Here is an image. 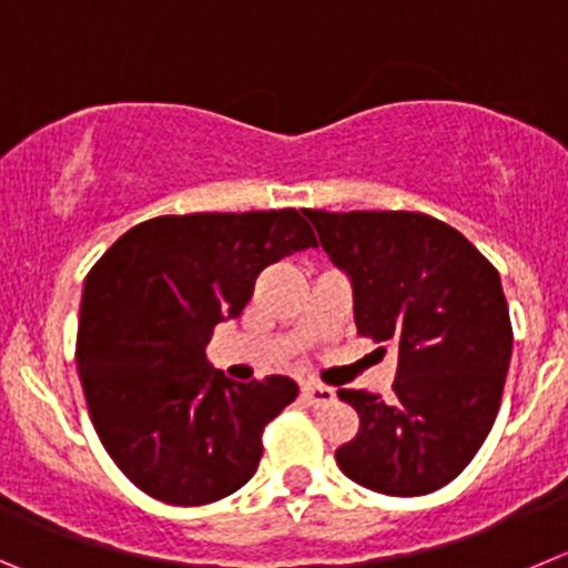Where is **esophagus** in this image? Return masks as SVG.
Here are the masks:
<instances>
[{"instance_id": "1", "label": "esophagus", "mask_w": 568, "mask_h": 568, "mask_svg": "<svg viewBox=\"0 0 568 568\" xmlns=\"http://www.w3.org/2000/svg\"><path fill=\"white\" fill-rule=\"evenodd\" d=\"M301 396H304V402L312 404V407H326V404L334 402L332 387L317 385V382H304V385H301Z\"/></svg>"}]
</instances>
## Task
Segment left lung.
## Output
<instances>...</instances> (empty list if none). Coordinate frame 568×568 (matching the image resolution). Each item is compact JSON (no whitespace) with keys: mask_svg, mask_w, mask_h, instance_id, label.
Returning <instances> with one entry per match:
<instances>
[{"mask_svg":"<svg viewBox=\"0 0 568 568\" xmlns=\"http://www.w3.org/2000/svg\"><path fill=\"white\" fill-rule=\"evenodd\" d=\"M323 251L354 284L359 337L398 348L393 396L337 390L359 432L337 449L345 477L376 494L424 496L471 463L494 426L513 326L494 264L420 212L306 209Z\"/></svg>","mask_w":568,"mask_h":568,"instance_id":"1","label":"left lung"}]
</instances>
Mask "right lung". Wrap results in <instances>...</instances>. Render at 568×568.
Returning a JSON list of instances; mask_svg holds the SVG:
<instances>
[{
  "mask_svg": "<svg viewBox=\"0 0 568 568\" xmlns=\"http://www.w3.org/2000/svg\"><path fill=\"white\" fill-rule=\"evenodd\" d=\"M304 212L166 214L119 236L85 275L78 371L116 468L153 499L197 507L240 490L264 426L295 402L287 376L234 382L206 365L258 273L315 247Z\"/></svg>",
  "mask_w": 568,
  "mask_h": 568,
  "instance_id": "obj_1",
  "label": "right lung"
}]
</instances>
